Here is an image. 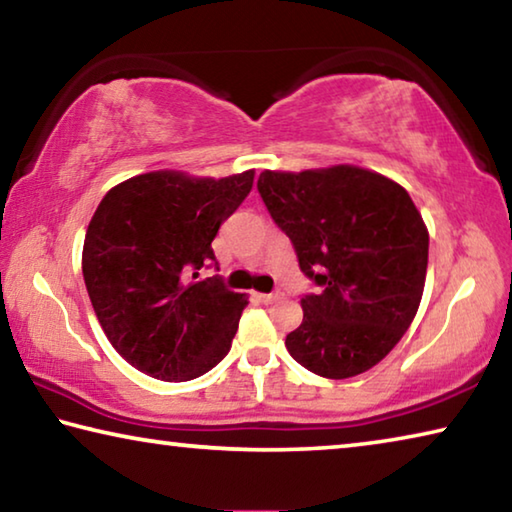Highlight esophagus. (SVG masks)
<instances>
[{
    "label": "esophagus",
    "mask_w": 512,
    "mask_h": 512,
    "mask_svg": "<svg viewBox=\"0 0 512 512\" xmlns=\"http://www.w3.org/2000/svg\"><path fill=\"white\" fill-rule=\"evenodd\" d=\"M259 300L266 302V305H273V302L282 300V293H262V296H259Z\"/></svg>",
    "instance_id": "esophagus-1"
}]
</instances>
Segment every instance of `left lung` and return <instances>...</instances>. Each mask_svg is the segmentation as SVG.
<instances>
[{
    "instance_id": "obj_1",
    "label": "left lung",
    "mask_w": 512,
    "mask_h": 512,
    "mask_svg": "<svg viewBox=\"0 0 512 512\" xmlns=\"http://www.w3.org/2000/svg\"><path fill=\"white\" fill-rule=\"evenodd\" d=\"M257 189L320 287L300 300L291 357L327 379L377 366L413 323L427 277L429 232L409 192L354 164L266 169Z\"/></svg>"
}]
</instances>
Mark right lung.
<instances>
[{
    "label": "right lung",
    "mask_w": 512,
    "mask_h": 512,
    "mask_svg": "<svg viewBox=\"0 0 512 512\" xmlns=\"http://www.w3.org/2000/svg\"><path fill=\"white\" fill-rule=\"evenodd\" d=\"M253 180V169L225 178L162 169L124 180L99 203L83 280L112 348L144 375L189 381L230 352L248 296L198 271L214 262L216 232Z\"/></svg>",
    "instance_id": "add662e5"
}]
</instances>
